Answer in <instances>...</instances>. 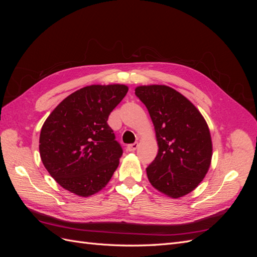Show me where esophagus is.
Wrapping results in <instances>:
<instances>
[{"mask_svg":"<svg viewBox=\"0 0 257 257\" xmlns=\"http://www.w3.org/2000/svg\"><path fill=\"white\" fill-rule=\"evenodd\" d=\"M138 148V143H134V144H131V145H127L126 147V150L130 151V152H134L136 149Z\"/></svg>","mask_w":257,"mask_h":257,"instance_id":"esophagus-1","label":"esophagus"}]
</instances>
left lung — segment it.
I'll return each mask as SVG.
<instances>
[{
    "instance_id": "left-lung-1",
    "label": "left lung",
    "mask_w": 257,
    "mask_h": 257,
    "mask_svg": "<svg viewBox=\"0 0 257 257\" xmlns=\"http://www.w3.org/2000/svg\"><path fill=\"white\" fill-rule=\"evenodd\" d=\"M135 94L149 111L159 146L148 179L164 195L182 197L197 188L211 164L208 124L191 100L168 85H139Z\"/></svg>"
}]
</instances>
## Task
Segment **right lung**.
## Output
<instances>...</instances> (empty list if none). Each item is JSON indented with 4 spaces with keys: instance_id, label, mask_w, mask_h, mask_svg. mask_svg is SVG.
<instances>
[{
    "instance_id": "add662e5",
    "label": "right lung",
    "mask_w": 257,
    "mask_h": 257,
    "mask_svg": "<svg viewBox=\"0 0 257 257\" xmlns=\"http://www.w3.org/2000/svg\"><path fill=\"white\" fill-rule=\"evenodd\" d=\"M125 84H91L75 91L44 122L40 154L62 188L81 197L104 189L122 157L108 116L123 97Z\"/></svg>"
}]
</instances>
